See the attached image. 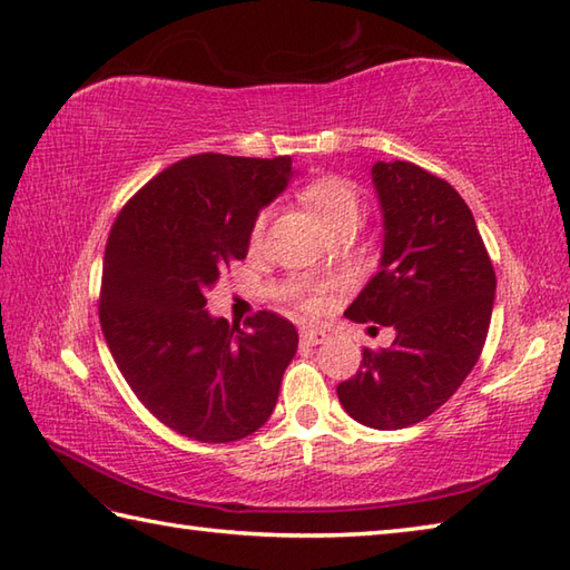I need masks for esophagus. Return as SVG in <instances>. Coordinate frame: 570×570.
<instances>
[{
	"label": "esophagus",
	"instance_id": "obj_1",
	"mask_svg": "<svg viewBox=\"0 0 570 570\" xmlns=\"http://www.w3.org/2000/svg\"><path fill=\"white\" fill-rule=\"evenodd\" d=\"M326 338H328V334L324 328H302V341L306 346H318V344H324Z\"/></svg>",
	"mask_w": 570,
	"mask_h": 570
}]
</instances>
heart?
Returning a JSON list of instances; mask_svg holds the SVG:
<instances>
[{
  "mask_svg": "<svg viewBox=\"0 0 570 570\" xmlns=\"http://www.w3.org/2000/svg\"><path fill=\"white\" fill-rule=\"evenodd\" d=\"M302 202L312 209L321 222H324L326 229H336V226H356L358 214H361V196L356 191V186L341 179V177H321L308 181L302 189ZM266 222H268V212H258L252 226V244H258L264 239L266 232ZM302 306L306 312H318L321 298L314 294H304L302 296Z\"/></svg>",
  "mask_w": 570,
  "mask_h": 570,
  "instance_id": "obj_1",
  "label": "heart"
}]
</instances>
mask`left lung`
Instances as JSON below:
<instances>
[{
    "label": "left lung",
    "mask_w": 570,
    "mask_h": 570,
    "mask_svg": "<svg viewBox=\"0 0 570 570\" xmlns=\"http://www.w3.org/2000/svg\"><path fill=\"white\" fill-rule=\"evenodd\" d=\"M371 179L384 252L346 318L391 326L396 338L384 351L364 348L356 376L336 393L354 421L396 431L429 419L471 374L489 334L495 274L471 209L449 181L411 161H376Z\"/></svg>",
    "instance_id": "left-lung-1"
}]
</instances>
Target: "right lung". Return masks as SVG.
<instances>
[{
	"mask_svg": "<svg viewBox=\"0 0 570 570\" xmlns=\"http://www.w3.org/2000/svg\"><path fill=\"white\" fill-rule=\"evenodd\" d=\"M292 177L288 157L196 154L157 174L111 226L101 331L137 399L186 439H246L276 406L294 324L258 312L229 326L206 312V292L246 258L254 219Z\"/></svg>",
	"mask_w": 570,
	"mask_h": 570,
	"instance_id": "add662e5",
	"label": "right lung"
}]
</instances>
